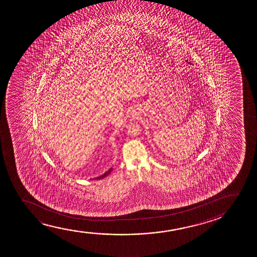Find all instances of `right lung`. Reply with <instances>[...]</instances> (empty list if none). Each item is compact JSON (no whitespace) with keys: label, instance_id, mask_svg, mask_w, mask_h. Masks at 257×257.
<instances>
[{"label":"right lung","instance_id":"right-lung-1","mask_svg":"<svg viewBox=\"0 0 257 257\" xmlns=\"http://www.w3.org/2000/svg\"><path fill=\"white\" fill-rule=\"evenodd\" d=\"M112 171V168L111 169H109L107 172L104 173L103 175H102V176H98V177H96V178H95V179H102V178H103V177H105V176H108L109 175V173L111 172Z\"/></svg>","mask_w":257,"mask_h":257}]
</instances>
